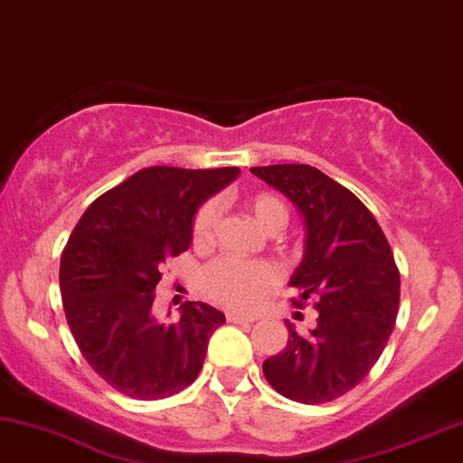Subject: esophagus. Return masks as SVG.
Here are the masks:
<instances>
[{"mask_svg":"<svg viewBox=\"0 0 463 463\" xmlns=\"http://www.w3.org/2000/svg\"><path fill=\"white\" fill-rule=\"evenodd\" d=\"M226 319L231 324H251L256 322V316H243V313H235V311H228L226 313Z\"/></svg>","mask_w":463,"mask_h":463,"instance_id":"obj_1","label":"esophagus"}]
</instances>
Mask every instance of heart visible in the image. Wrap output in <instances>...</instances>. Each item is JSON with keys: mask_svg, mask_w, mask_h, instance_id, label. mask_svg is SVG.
Here are the masks:
<instances>
[{"mask_svg": "<svg viewBox=\"0 0 463 463\" xmlns=\"http://www.w3.org/2000/svg\"><path fill=\"white\" fill-rule=\"evenodd\" d=\"M245 209L267 232H279L288 222V207L279 196L260 193L245 199ZM218 224V207L207 203L196 213L193 224V241L207 245L213 239ZM277 269L270 262H245L235 258H220L203 273V289L215 303L232 309H251L260 303L262 294L277 281Z\"/></svg>", "mask_w": 463, "mask_h": 463, "instance_id": "obj_1", "label": "heart"}]
</instances>
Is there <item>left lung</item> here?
I'll return each mask as SVG.
<instances>
[{
    "mask_svg": "<svg viewBox=\"0 0 463 463\" xmlns=\"http://www.w3.org/2000/svg\"><path fill=\"white\" fill-rule=\"evenodd\" d=\"M251 174L303 215L305 254L289 277L298 298L317 300V326L264 360V377L294 402H330L360 383L385 349L398 316L400 273L364 203L309 165H269ZM298 305V300H296Z\"/></svg>",
    "mask_w": 463,
    "mask_h": 463,
    "instance_id": "obj_1",
    "label": "left lung"
}]
</instances>
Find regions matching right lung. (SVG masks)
I'll return each instance as SVG.
<instances>
[{
	"instance_id": "right-lung-1",
	"label": "right lung",
	"mask_w": 463,
	"mask_h": 463,
	"mask_svg": "<svg viewBox=\"0 0 463 463\" xmlns=\"http://www.w3.org/2000/svg\"><path fill=\"white\" fill-rule=\"evenodd\" d=\"M239 174L141 169L99 196L73 228L59 275L67 324L92 371L125 396L163 400L199 377L224 313L186 303L180 322H158L154 292L165 260L193 243L199 207Z\"/></svg>"
}]
</instances>
